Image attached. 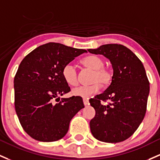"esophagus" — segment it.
Instances as JSON below:
<instances>
[{"label": "esophagus", "instance_id": "34e87169", "mask_svg": "<svg viewBox=\"0 0 160 160\" xmlns=\"http://www.w3.org/2000/svg\"><path fill=\"white\" fill-rule=\"evenodd\" d=\"M83 104H84L85 107H87V106L89 105V101L87 100V99H83Z\"/></svg>", "mask_w": 160, "mask_h": 160}]
</instances>
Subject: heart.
I'll return each mask as SVG.
<instances>
[{"instance_id":"b5f03b06","label":"heart","mask_w":160,"mask_h":160,"mask_svg":"<svg viewBox=\"0 0 160 160\" xmlns=\"http://www.w3.org/2000/svg\"><path fill=\"white\" fill-rule=\"evenodd\" d=\"M82 64L87 68L93 70L90 86H81L72 90L73 96L88 98L93 94L97 93L101 87H107L112 81V71L104 67V60L97 55H89L81 60ZM62 77L68 85L76 86L78 83L77 71L74 65L71 63L65 64L62 69Z\"/></svg>"}]
</instances>
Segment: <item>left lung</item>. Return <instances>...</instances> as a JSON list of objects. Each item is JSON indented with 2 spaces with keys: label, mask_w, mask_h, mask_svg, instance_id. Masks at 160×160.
Masks as SVG:
<instances>
[{
  "label": "left lung",
  "mask_w": 160,
  "mask_h": 160,
  "mask_svg": "<svg viewBox=\"0 0 160 160\" xmlns=\"http://www.w3.org/2000/svg\"><path fill=\"white\" fill-rule=\"evenodd\" d=\"M110 60L112 82L102 93L90 100L96 115L90 122L94 137L105 142H120L135 132L147 112L149 82L142 62L127 47L109 43L89 49ZM110 101L103 105L101 101Z\"/></svg>",
  "instance_id": "1"
}]
</instances>
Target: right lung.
<instances>
[{
    "label": "right lung",
    "mask_w": 160,
    "mask_h": 160,
    "mask_svg": "<svg viewBox=\"0 0 160 160\" xmlns=\"http://www.w3.org/2000/svg\"><path fill=\"white\" fill-rule=\"evenodd\" d=\"M85 52L48 43L28 53L20 63L13 80L15 110L23 130L33 139L59 140L67 134L71 119L84 107L82 97L60 100V96L70 91L62 77L63 66Z\"/></svg>",
    "instance_id": "add662e5"
}]
</instances>
